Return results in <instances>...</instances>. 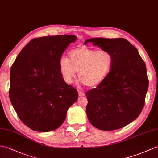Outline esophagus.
I'll return each mask as SVG.
<instances>
[{
	"mask_svg": "<svg viewBox=\"0 0 158 158\" xmlns=\"http://www.w3.org/2000/svg\"><path fill=\"white\" fill-rule=\"evenodd\" d=\"M78 94H79V97H83V96H85V94H84L83 91H78Z\"/></svg>",
	"mask_w": 158,
	"mask_h": 158,
	"instance_id": "obj_1",
	"label": "esophagus"
}]
</instances>
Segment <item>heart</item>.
<instances>
[{
  "instance_id": "heart-1",
  "label": "heart",
  "mask_w": 158,
  "mask_h": 158,
  "mask_svg": "<svg viewBox=\"0 0 158 158\" xmlns=\"http://www.w3.org/2000/svg\"><path fill=\"white\" fill-rule=\"evenodd\" d=\"M69 58L62 56L58 62L60 74L67 83H72L77 71L78 77L88 87L100 85L109 74L113 56L107 50H96L81 46L69 52Z\"/></svg>"
}]
</instances>
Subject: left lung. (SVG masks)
<instances>
[{"instance_id":"obj_1","label":"left lung","mask_w":158,"mask_h":158,"mask_svg":"<svg viewBox=\"0 0 158 158\" xmlns=\"http://www.w3.org/2000/svg\"><path fill=\"white\" fill-rule=\"evenodd\" d=\"M113 56L111 70L96 88L85 94L87 118L97 129L114 131L136 119L145 104L149 81L136 48L124 38L86 40Z\"/></svg>"}]
</instances>
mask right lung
Masks as SVG:
<instances>
[{
  "label": "right lung",
  "mask_w": 158,
  "mask_h": 158,
  "mask_svg": "<svg viewBox=\"0 0 158 158\" xmlns=\"http://www.w3.org/2000/svg\"><path fill=\"white\" fill-rule=\"evenodd\" d=\"M77 38L73 35L45 36L31 40L10 69L9 98L20 120L31 129L48 132L60 127L69 107L78 98L66 83L58 62Z\"/></svg>",
  "instance_id": "right-lung-1"
}]
</instances>
